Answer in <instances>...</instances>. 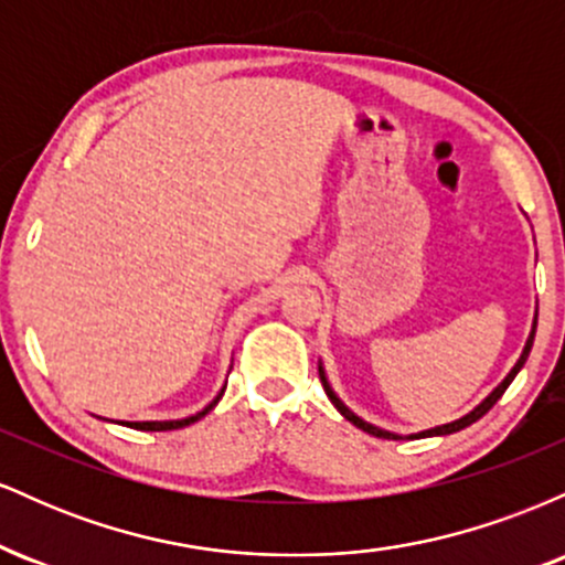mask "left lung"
<instances>
[{
	"instance_id": "obj_1",
	"label": "left lung",
	"mask_w": 565,
	"mask_h": 565,
	"mask_svg": "<svg viewBox=\"0 0 565 565\" xmlns=\"http://www.w3.org/2000/svg\"><path fill=\"white\" fill-rule=\"evenodd\" d=\"M534 334H536V321H534V329H531V334H529V340H526V348H523V353H521V359H518V364L512 366V372L508 374V377L502 380V385L499 387H494V393L489 395V398L483 401L481 406H476L472 408L470 414H465L462 419H457V423H449V425H440V427H433V430H425V433H419V436H446V433H457V430H462V427H468V425H472L476 423V419H481L486 412H489L491 406L497 404L499 398H502V393L508 391V385L512 380H515V374L521 372V366L526 364V359H529V353H531V345H534ZM319 377H321V385H323V391H327V395H329V401H332V404L337 406V412L342 414V417L348 419V423H353L355 427H359V430H364V433H369V436H377V438H393V440H398V436H395V433H387V430H380V427H374V425H369V423H364V419L361 417H355L353 412H350V408L342 404L340 398H337L334 395V391L332 387H329V382H327V377H323V369L319 366Z\"/></svg>"
}]
</instances>
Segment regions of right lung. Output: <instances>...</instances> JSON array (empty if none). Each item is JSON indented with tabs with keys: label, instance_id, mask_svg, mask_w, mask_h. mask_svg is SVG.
<instances>
[{
	"label": "right lung",
	"instance_id": "add662e5",
	"mask_svg": "<svg viewBox=\"0 0 565 565\" xmlns=\"http://www.w3.org/2000/svg\"><path fill=\"white\" fill-rule=\"evenodd\" d=\"M220 398H223V393H220L217 398L212 401V404L204 408V412L193 414V417H188V419H172V423H129V427H135V430H180V427H185V425L196 423V419L204 417V414H210L212 408H215V404H217Z\"/></svg>",
	"mask_w": 565,
	"mask_h": 565
}]
</instances>
